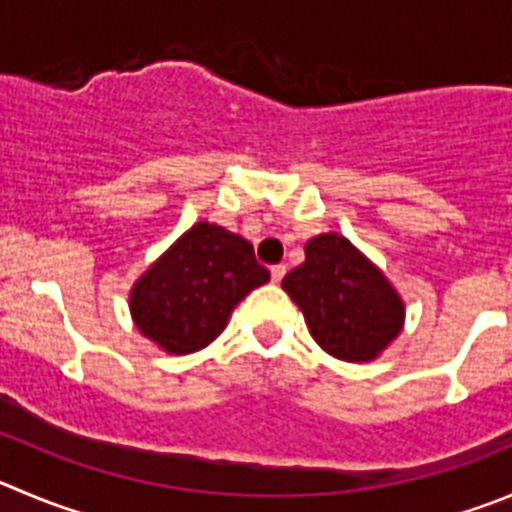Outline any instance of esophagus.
I'll return each instance as SVG.
<instances>
[{
    "instance_id": "esophagus-1",
    "label": "esophagus",
    "mask_w": 512,
    "mask_h": 512,
    "mask_svg": "<svg viewBox=\"0 0 512 512\" xmlns=\"http://www.w3.org/2000/svg\"><path fill=\"white\" fill-rule=\"evenodd\" d=\"M284 276H286V266L284 264L271 266V281H274V284H279V281L284 279Z\"/></svg>"
}]
</instances>
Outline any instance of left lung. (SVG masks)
I'll list each match as a JSON object with an SVG mask.
<instances>
[{"label":"left lung","instance_id":"8db88e82","mask_svg":"<svg viewBox=\"0 0 512 512\" xmlns=\"http://www.w3.org/2000/svg\"><path fill=\"white\" fill-rule=\"evenodd\" d=\"M306 261L281 286L304 311L311 337L344 362H369L402 329V301L382 271L369 264L344 236H316Z\"/></svg>","mask_w":512,"mask_h":512}]
</instances>
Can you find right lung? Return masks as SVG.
I'll return each instance as SVG.
<instances>
[{
  "instance_id": "right-lung-1",
  "label": "right lung",
  "mask_w": 512,
  "mask_h": 512,
  "mask_svg": "<svg viewBox=\"0 0 512 512\" xmlns=\"http://www.w3.org/2000/svg\"><path fill=\"white\" fill-rule=\"evenodd\" d=\"M269 279L246 238L198 223L140 276L130 311L140 332L165 352L191 354L211 344L233 306Z\"/></svg>"
}]
</instances>
